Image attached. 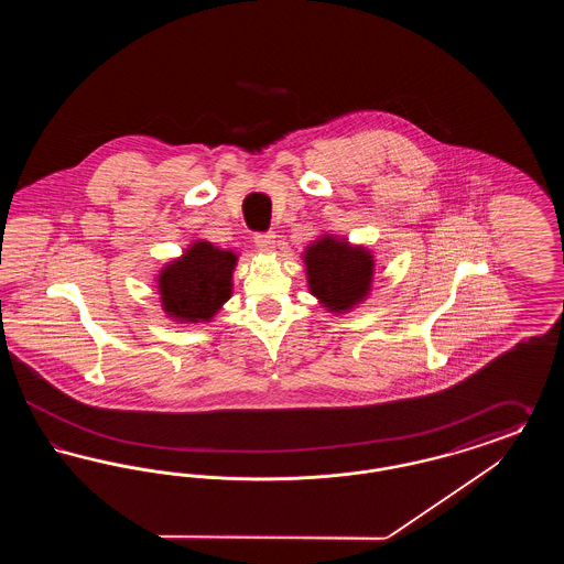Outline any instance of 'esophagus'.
Returning a JSON list of instances; mask_svg holds the SVG:
<instances>
[{
	"label": "esophagus",
	"instance_id": "1",
	"mask_svg": "<svg viewBox=\"0 0 564 564\" xmlns=\"http://www.w3.org/2000/svg\"><path fill=\"white\" fill-rule=\"evenodd\" d=\"M274 235L272 232H256L253 235V245L260 249V251H272L274 249Z\"/></svg>",
	"mask_w": 564,
	"mask_h": 564
}]
</instances>
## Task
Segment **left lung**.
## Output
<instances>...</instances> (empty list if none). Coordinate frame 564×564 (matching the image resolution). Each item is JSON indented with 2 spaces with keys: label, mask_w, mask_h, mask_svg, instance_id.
Instances as JSON below:
<instances>
[{
  "label": "left lung",
  "mask_w": 564,
  "mask_h": 564,
  "mask_svg": "<svg viewBox=\"0 0 564 564\" xmlns=\"http://www.w3.org/2000/svg\"><path fill=\"white\" fill-rule=\"evenodd\" d=\"M308 288L329 311L343 313L361 302L372 281V256L347 242L322 239L304 253Z\"/></svg>",
  "instance_id": "8db88e82"
}]
</instances>
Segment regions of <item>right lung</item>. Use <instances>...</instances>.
I'll return each instance as SVG.
<instances>
[{"label":"right lung","instance_id":"right-lung-1","mask_svg":"<svg viewBox=\"0 0 564 564\" xmlns=\"http://www.w3.org/2000/svg\"><path fill=\"white\" fill-rule=\"evenodd\" d=\"M237 264L232 251L196 242L186 256L161 272L162 306L186 322H207L230 297V276Z\"/></svg>","mask_w":564,"mask_h":564}]
</instances>
